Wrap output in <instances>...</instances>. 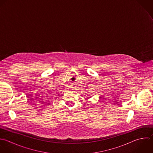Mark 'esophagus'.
<instances>
[{
	"mask_svg": "<svg viewBox=\"0 0 153 153\" xmlns=\"http://www.w3.org/2000/svg\"><path fill=\"white\" fill-rule=\"evenodd\" d=\"M72 90H74V88H72Z\"/></svg>",
	"mask_w": 153,
	"mask_h": 153,
	"instance_id": "esophagus-1",
	"label": "esophagus"
}]
</instances>
